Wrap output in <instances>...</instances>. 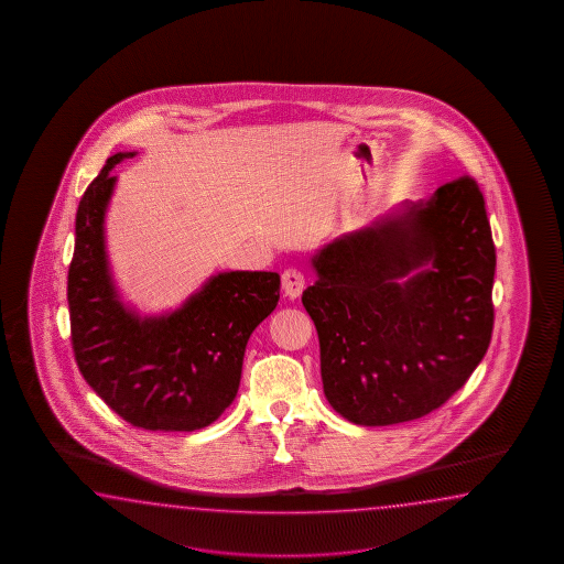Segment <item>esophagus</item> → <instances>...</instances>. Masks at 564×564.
Returning <instances> with one entry per match:
<instances>
[{
	"mask_svg": "<svg viewBox=\"0 0 564 564\" xmlns=\"http://www.w3.org/2000/svg\"><path fill=\"white\" fill-rule=\"evenodd\" d=\"M304 286H306V280H304V274L300 270H294V268L284 270V274H282V290H284L288 299H299Z\"/></svg>",
	"mask_w": 564,
	"mask_h": 564,
	"instance_id": "1",
	"label": "esophagus"
}]
</instances>
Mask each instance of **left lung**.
Segmentation results:
<instances>
[{"label":"left lung","mask_w":564,"mask_h":564,"mask_svg":"<svg viewBox=\"0 0 564 564\" xmlns=\"http://www.w3.org/2000/svg\"><path fill=\"white\" fill-rule=\"evenodd\" d=\"M312 265L302 304L321 340L324 395L357 425L442 408L490 347L496 248L469 175L336 238Z\"/></svg>","instance_id":"8db88e82"}]
</instances>
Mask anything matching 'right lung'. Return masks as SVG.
<instances>
[{
    "mask_svg": "<svg viewBox=\"0 0 564 564\" xmlns=\"http://www.w3.org/2000/svg\"><path fill=\"white\" fill-rule=\"evenodd\" d=\"M132 153L107 159L76 212L68 268L74 359L108 408L149 432L202 430L238 393L253 328L276 308V272H224L183 308L141 321L112 286L105 252V209L117 177L110 169Z\"/></svg>",
    "mask_w": 564,
    "mask_h": 564,
    "instance_id": "right-lung-1",
    "label": "right lung"
}]
</instances>
